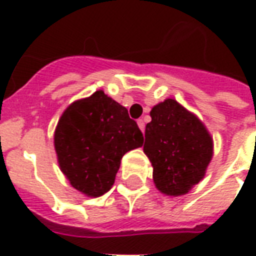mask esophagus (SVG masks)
<instances>
[{
  "label": "esophagus",
  "mask_w": 256,
  "mask_h": 256,
  "mask_svg": "<svg viewBox=\"0 0 256 256\" xmlns=\"http://www.w3.org/2000/svg\"><path fill=\"white\" fill-rule=\"evenodd\" d=\"M137 123H138V128H141V132H144V130H145L144 119H138V120H137Z\"/></svg>",
  "instance_id": "34e87169"
}]
</instances>
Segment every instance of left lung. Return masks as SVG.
<instances>
[{"label": "left lung", "mask_w": 256, "mask_h": 256, "mask_svg": "<svg viewBox=\"0 0 256 256\" xmlns=\"http://www.w3.org/2000/svg\"><path fill=\"white\" fill-rule=\"evenodd\" d=\"M150 118L144 152L154 166L156 188L170 196L185 194L204 177L212 138L198 118L172 98L154 106Z\"/></svg>", "instance_id": "8db88e82"}]
</instances>
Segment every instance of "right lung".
Segmentation results:
<instances>
[{
	"label": "right lung",
	"instance_id": "right-lung-1",
	"mask_svg": "<svg viewBox=\"0 0 256 256\" xmlns=\"http://www.w3.org/2000/svg\"><path fill=\"white\" fill-rule=\"evenodd\" d=\"M142 144L128 110L102 90L68 106L54 133L62 172L74 188L93 198L111 189L123 155Z\"/></svg>",
	"mask_w": 256,
	"mask_h": 256
}]
</instances>
